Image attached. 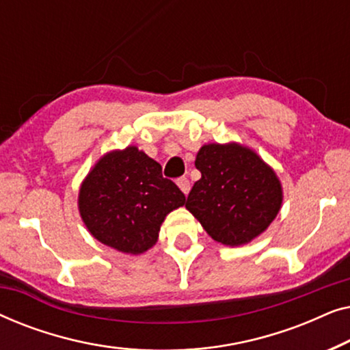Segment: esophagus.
<instances>
[{"mask_svg": "<svg viewBox=\"0 0 350 350\" xmlns=\"http://www.w3.org/2000/svg\"><path fill=\"white\" fill-rule=\"evenodd\" d=\"M176 185H178V188L181 189V193H183L185 196L189 193V189H191V185H189V180L186 178V176H181V178L176 180Z\"/></svg>", "mask_w": 350, "mask_h": 350, "instance_id": "esophagus-1", "label": "esophagus"}]
</instances>
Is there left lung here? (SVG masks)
<instances>
[{"label": "left lung", "mask_w": 350, "mask_h": 350, "mask_svg": "<svg viewBox=\"0 0 350 350\" xmlns=\"http://www.w3.org/2000/svg\"><path fill=\"white\" fill-rule=\"evenodd\" d=\"M202 174L186 208L213 241L245 245L262 234L280 212L284 189L275 170L241 143H207L196 156Z\"/></svg>", "instance_id": "obj_1"}]
</instances>
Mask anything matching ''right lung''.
<instances>
[{
	"instance_id": "add662e5",
	"label": "right lung",
	"mask_w": 350,
	"mask_h": 350,
	"mask_svg": "<svg viewBox=\"0 0 350 350\" xmlns=\"http://www.w3.org/2000/svg\"><path fill=\"white\" fill-rule=\"evenodd\" d=\"M185 202L159 162L133 145L100 157L78 194L81 219L92 237L126 255L156 245L165 217Z\"/></svg>"
}]
</instances>
